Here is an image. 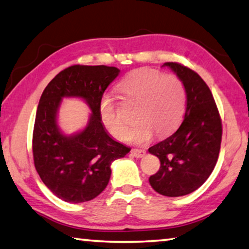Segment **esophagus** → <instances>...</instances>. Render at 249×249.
I'll return each mask as SVG.
<instances>
[{
	"label": "esophagus",
	"instance_id": "34e87169",
	"mask_svg": "<svg viewBox=\"0 0 249 249\" xmlns=\"http://www.w3.org/2000/svg\"><path fill=\"white\" fill-rule=\"evenodd\" d=\"M131 153L133 157L140 159V158H143L144 155L146 154V152L144 150H139V148H133V150L131 151Z\"/></svg>",
	"mask_w": 249,
	"mask_h": 249
}]
</instances>
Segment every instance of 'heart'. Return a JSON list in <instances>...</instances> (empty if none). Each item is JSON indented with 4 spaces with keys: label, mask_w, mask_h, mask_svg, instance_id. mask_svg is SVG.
<instances>
[{
    "label": "heart",
    "mask_w": 249,
    "mask_h": 249,
    "mask_svg": "<svg viewBox=\"0 0 249 249\" xmlns=\"http://www.w3.org/2000/svg\"><path fill=\"white\" fill-rule=\"evenodd\" d=\"M118 89L126 97L139 103L135 112L137 125L128 134V141L133 143H145L153 137L154 133L158 136L168 135L182 121L185 89L177 76H164L148 68L136 69L122 79ZM98 114L104 127L110 134L116 139H124L127 124L112 96H102Z\"/></svg>",
    "instance_id": "obj_1"
}]
</instances>
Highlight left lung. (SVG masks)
Instances as JSON below:
<instances>
[{"mask_svg":"<svg viewBox=\"0 0 249 249\" xmlns=\"http://www.w3.org/2000/svg\"><path fill=\"white\" fill-rule=\"evenodd\" d=\"M182 81L187 108L180 127L148 148L161 162L150 177L155 191L166 196L191 194L205 183L219 157L221 118L209 87L198 73L178 62H165Z\"/></svg>","mask_w":249,"mask_h":249,"instance_id":"8db88e82","label":"left lung"}]
</instances>
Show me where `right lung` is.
<instances>
[{
    "mask_svg": "<svg viewBox=\"0 0 249 249\" xmlns=\"http://www.w3.org/2000/svg\"><path fill=\"white\" fill-rule=\"evenodd\" d=\"M120 69L107 66L68 67L48 84L36 109L32 137L35 166L42 182L59 199L80 203L94 199L108 184L110 164L131 148L109 136L98 104ZM84 99L92 114L83 131L66 136L57 125L62 98Z\"/></svg>",
    "mask_w": 249,
    "mask_h": 249,
    "instance_id": "obj_1",
    "label": "right lung"
}]
</instances>
